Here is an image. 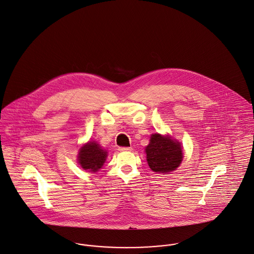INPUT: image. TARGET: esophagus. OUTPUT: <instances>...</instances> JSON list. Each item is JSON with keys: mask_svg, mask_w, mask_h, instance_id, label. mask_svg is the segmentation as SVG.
<instances>
[{"mask_svg": "<svg viewBox=\"0 0 254 254\" xmlns=\"http://www.w3.org/2000/svg\"><path fill=\"white\" fill-rule=\"evenodd\" d=\"M118 150L120 152H129V151H132V148L131 147H119Z\"/></svg>", "mask_w": 254, "mask_h": 254, "instance_id": "obj_1", "label": "esophagus"}]
</instances>
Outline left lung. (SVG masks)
<instances>
[{
  "instance_id": "left-lung-1",
  "label": "left lung",
  "mask_w": 254,
  "mask_h": 254,
  "mask_svg": "<svg viewBox=\"0 0 254 254\" xmlns=\"http://www.w3.org/2000/svg\"><path fill=\"white\" fill-rule=\"evenodd\" d=\"M150 141L146 148L150 169L155 172L166 174L179 167L183 154L178 142L160 134L152 135Z\"/></svg>"
}]
</instances>
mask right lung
Segmentation results:
<instances>
[{"instance_id": "1", "label": "right lung", "mask_w": 254, "mask_h": 254, "mask_svg": "<svg viewBox=\"0 0 254 254\" xmlns=\"http://www.w3.org/2000/svg\"><path fill=\"white\" fill-rule=\"evenodd\" d=\"M106 157L107 152L102 150L98 144L89 142L81 148L78 161L80 166L85 170L95 172L103 166Z\"/></svg>"}]
</instances>
